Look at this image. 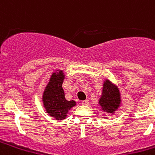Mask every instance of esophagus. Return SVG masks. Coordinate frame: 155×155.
<instances>
[{"label": "esophagus", "instance_id": "esophagus-1", "mask_svg": "<svg viewBox=\"0 0 155 155\" xmlns=\"http://www.w3.org/2000/svg\"><path fill=\"white\" fill-rule=\"evenodd\" d=\"M88 103H89V101L88 100H84V101H82L81 102V104L82 105H88Z\"/></svg>", "mask_w": 155, "mask_h": 155}]
</instances>
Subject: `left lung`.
I'll list each match as a JSON object with an SVG mask.
<instances>
[{"label":"left lung","instance_id":"left-lung-1","mask_svg":"<svg viewBox=\"0 0 155 155\" xmlns=\"http://www.w3.org/2000/svg\"><path fill=\"white\" fill-rule=\"evenodd\" d=\"M98 104L103 112L110 114H114L120 106L121 95L120 90L108 79L104 81L102 93L98 100Z\"/></svg>","mask_w":155,"mask_h":155}]
</instances>
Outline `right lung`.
<instances>
[{"label":"right lung","instance_id":"obj_1","mask_svg":"<svg viewBox=\"0 0 155 155\" xmlns=\"http://www.w3.org/2000/svg\"><path fill=\"white\" fill-rule=\"evenodd\" d=\"M65 75L63 71L57 70L52 74L42 94V102L48 115L56 120L66 119L68 112L76 105L74 100L65 98L62 87Z\"/></svg>","mask_w":155,"mask_h":155}]
</instances>
